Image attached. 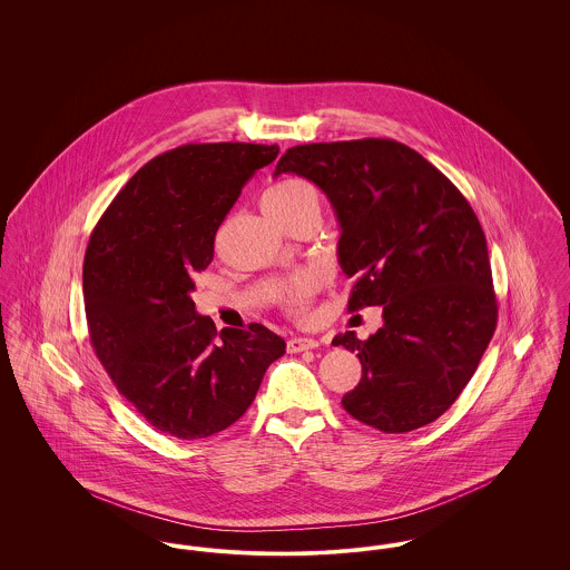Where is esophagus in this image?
Listing matches in <instances>:
<instances>
[{
  "instance_id": "34e87169",
  "label": "esophagus",
  "mask_w": 570,
  "mask_h": 570,
  "mask_svg": "<svg viewBox=\"0 0 570 570\" xmlns=\"http://www.w3.org/2000/svg\"><path fill=\"white\" fill-rule=\"evenodd\" d=\"M288 353H303V351H314L318 348V342L312 337H293L288 340Z\"/></svg>"
}]
</instances>
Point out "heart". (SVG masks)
Masks as SVG:
<instances>
[{
	"label": "heart",
	"instance_id": "heart-1",
	"mask_svg": "<svg viewBox=\"0 0 570 570\" xmlns=\"http://www.w3.org/2000/svg\"><path fill=\"white\" fill-rule=\"evenodd\" d=\"M305 205H318V191L314 190L303 179H284V181L272 186L263 196V207L269 209L272 214H277V216L297 212V209L305 207ZM309 293H312L309 282L307 279H297V282H293L286 288L284 301H286V305L291 309L303 312L307 307Z\"/></svg>",
	"mask_w": 570,
	"mask_h": 570
}]
</instances>
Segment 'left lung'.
Listing matches in <instances>:
<instances>
[{
    "label": "left lung",
    "mask_w": 570,
    "mask_h": 570,
    "mask_svg": "<svg viewBox=\"0 0 570 570\" xmlns=\"http://www.w3.org/2000/svg\"><path fill=\"white\" fill-rule=\"evenodd\" d=\"M295 173L325 191L340 224L337 261L353 277L348 309L382 307L356 353L363 374L342 400L356 421L404 434L460 397L495 331L485 233L461 191L421 154L391 138L291 147L275 177Z\"/></svg>",
    "instance_id": "obj_1"
}]
</instances>
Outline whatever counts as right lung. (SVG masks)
I'll return each instance as SVG.
<instances>
[{
	"instance_id": "1",
	"label": "right lung",
	"mask_w": 570,
	"mask_h": 570,
	"mask_svg": "<svg viewBox=\"0 0 570 570\" xmlns=\"http://www.w3.org/2000/svg\"><path fill=\"white\" fill-rule=\"evenodd\" d=\"M277 145H184L145 164L91 233L82 263L91 346L117 391L163 434L200 440L254 402L286 342L267 326L222 328L191 301L196 273L249 177Z\"/></svg>"
}]
</instances>
